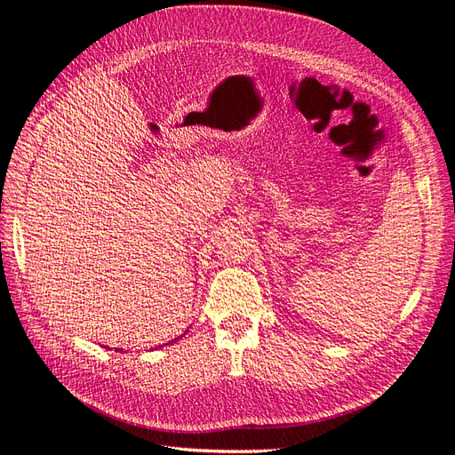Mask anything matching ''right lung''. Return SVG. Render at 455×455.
Returning <instances> with one entry per match:
<instances>
[{"label":"right lung","instance_id":"right-lung-1","mask_svg":"<svg viewBox=\"0 0 455 455\" xmlns=\"http://www.w3.org/2000/svg\"><path fill=\"white\" fill-rule=\"evenodd\" d=\"M175 340H178V339H175ZM115 351H123V347H115Z\"/></svg>","mask_w":455,"mask_h":455}]
</instances>
